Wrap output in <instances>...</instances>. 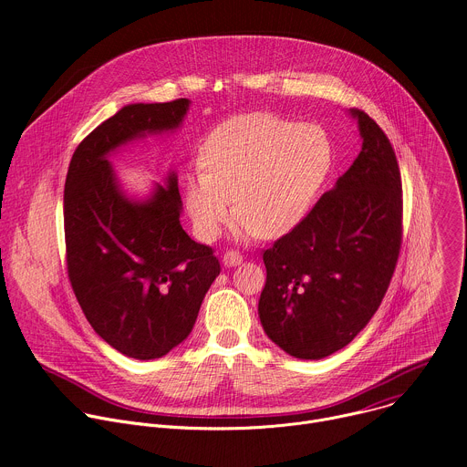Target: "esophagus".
<instances>
[{
  "label": "esophagus",
  "instance_id": "obj_1",
  "mask_svg": "<svg viewBox=\"0 0 467 467\" xmlns=\"http://www.w3.org/2000/svg\"><path fill=\"white\" fill-rule=\"evenodd\" d=\"M242 260H244V256L234 249H229V251L223 253V264L225 265H238Z\"/></svg>",
  "mask_w": 467,
  "mask_h": 467
}]
</instances>
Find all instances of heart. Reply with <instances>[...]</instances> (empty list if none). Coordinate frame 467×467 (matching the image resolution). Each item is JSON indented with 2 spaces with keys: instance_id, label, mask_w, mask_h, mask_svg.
<instances>
[{
  "instance_id": "1",
  "label": "heart",
  "mask_w": 467,
  "mask_h": 467,
  "mask_svg": "<svg viewBox=\"0 0 467 467\" xmlns=\"http://www.w3.org/2000/svg\"><path fill=\"white\" fill-rule=\"evenodd\" d=\"M332 162L327 132L316 123L254 112L220 123L199 166L184 179V205L199 240L213 242L225 223L262 240L290 233L308 213Z\"/></svg>"
}]
</instances>
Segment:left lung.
Instances as JSON below:
<instances>
[{"mask_svg": "<svg viewBox=\"0 0 467 467\" xmlns=\"http://www.w3.org/2000/svg\"><path fill=\"white\" fill-rule=\"evenodd\" d=\"M362 151L312 211L262 254L260 323L283 351L319 360L369 323L403 242V188L395 151L364 110Z\"/></svg>", "mask_w": 467, "mask_h": 467, "instance_id": "obj_1", "label": "left lung"}]
</instances>
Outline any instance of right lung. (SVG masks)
Wrapping results in <instances>:
<instances>
[{"label":"right lung","mask_w":467,"mask_h":467,"mask_svg":"<svg viewBox=\"0 0 467 467\" xmlns=\"http://www.w3.org/2000/svg\"><path fill=\"white\" fill-rule=\"evenodd\" d=\"M188 99L135 103L98 125L78 146L64 184L66 265L74 294L98 335L125 357L161 358L179 346L220 262L181 227L171 173L148 202H130L107 155L146 132L179 127Z\"/></svg>","instance_id":"right-lung-1"}]
</instances>
